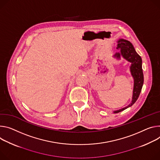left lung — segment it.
Here are the masks:
<instances>
[{
	"label": "left lung",
	"mask_w": 160,
	"mask_h": 160,
	"mask_svg": "<svg viewBox=\"0 0 160 160\" xmlns=\"http://www.w3.org/2000/svg\"><path fill=\"white\" fill-rule=\"evenodd\" d=\"M118 45L117 48L119 49V51L116 52L113 57L118 60H120L121 57H122L125 60L131 63L129 69L131 75H132L134 80V84L132 99L131 103L127 107L118 110L113 111V113H119L132 107L137 100L143 84V74L142 71V61L141 57L135 51L132 43L129 41L120 38L118 39Z\"/></svg>",
	"instance_id": "8db88e82"
}]
</instances>
